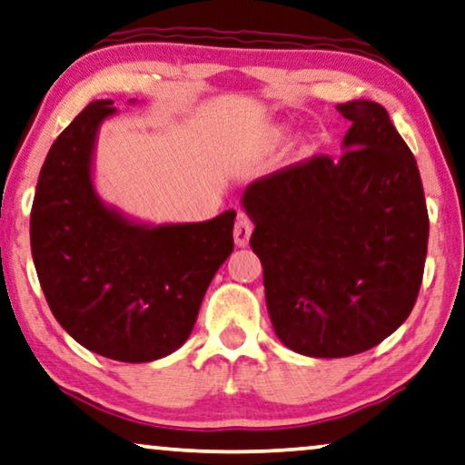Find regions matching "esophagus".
<instances>
[{"mask_svg":"<svg viewBox=\"0 0 465 465\" xmlns=\"http://www.w3.org/2000/svg\"><path fill=\"white\" fill-rule=\"evenodd\" d=\"M252 233V225L251 221L246 219L244 214H240L236 219V225H233V240H236V246H246L251 240Z\"/></svg>","mask_w":465,"mask_h":465,"instance_id":"1","label":"esophagus"}]
</instances>
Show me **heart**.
<instances>
[{"mask_svg": "<svg viewBox=\"0 0 465 465\" xmlns=\"http://www.w3.org/2000/svg\"><path fill=\"white\" fill-rule=\"evenodd\" d=\"M284 134H287V129L284 127H274L270 132V142H281L284 138Z\"/></svg>", "mask_w": 465, "mask_h": 465, "instance_id": "b5f03b06", "label": "heart"}]
</instances>
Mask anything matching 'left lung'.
Instances as JSON below:
<instances>
[{"instance_id":"left-lung-1","label":"left lung","mask_w":465,"mask_h":465,"mask_svg":"<svg viewBox=\"0 0 465 465\" xmlns=\"http://www.w3.org/2000/svg\"><path fill=\"white\" fill-rule=\"evenodd\" d=\"M342 157H312L244 189L270 321L287 349L351 357L398 330L417 302L430 219L411 148L370 99L338 104Z\"/></svg>"}]
</instances>
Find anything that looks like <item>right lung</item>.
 I'll use <instances>...</instances> for the list:
<instances>
[{"label": "right lung", "instance_id": "add662e5", "mask_svg": "<svg viewBox=\"0 0 465 465\" xmlns=\"http://www.w3.org/2000/svg\"><path fill=\"white\" fill-rule=\"evenodd\" d=\"M113 104L91 102L48 151L31 208V255L54 319L78 344L144 363L187 342L210 281L233 251L236 210L154 225L104 202L93 168Z\"/></svg>", "mask_w": 465, "mask_h": 465}]
</instances>
